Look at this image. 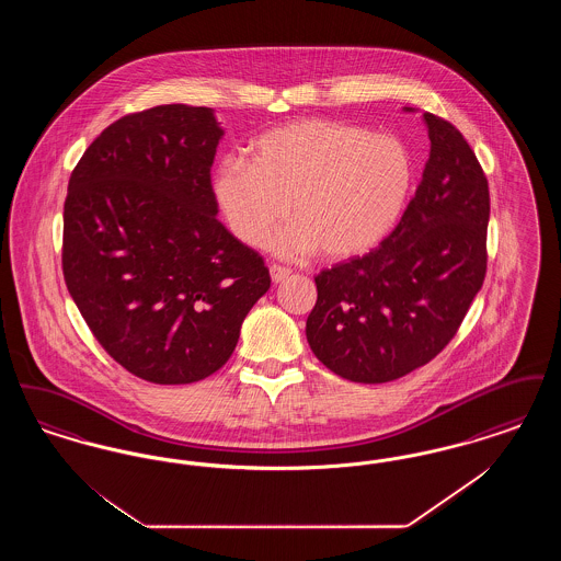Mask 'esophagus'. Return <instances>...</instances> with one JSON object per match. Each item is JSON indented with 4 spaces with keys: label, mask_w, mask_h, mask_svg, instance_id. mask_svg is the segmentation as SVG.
I'll list each match as a JSON object with an SVG mask.
<instances>
[{
    "label": "esophagus",
    "mask_w": 561,
    "mask_h": 561,
    "mask_svg": "<svg viewBox=\"0 0 561 561\" xmlns=\"http://www.w3.org/2000/svg\"><path fill=\"white\" fill-rule=\"evenodd\" d=\"M268 273H271V279H273L275 284H279V282H284V279L290 275V268L282 267V265H271Z\"/></svg>",
    "instance_id": "esophagus-1"
}]
</instances>
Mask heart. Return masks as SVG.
<instances>
[{
  "label": "heart",
  "mask_w": 561,
  "mask_h": 561,
  "mask_svg": "<svg viewBox=\"0 0 561 561\" xmlns=\"http://www.w3.org/2000/svg\"><path fill=\"white\" fill-rule=\"evenodd\" d=\"M414 160L400 138L362 126L305 117L259 136L252 163L227 158L213 179V195L238 240L263 245L288 216L293 222L271 245L282 256L328 261L368 254L405 210Z\"/></svg>",
  "instance_id": "1"
}]
</instances>
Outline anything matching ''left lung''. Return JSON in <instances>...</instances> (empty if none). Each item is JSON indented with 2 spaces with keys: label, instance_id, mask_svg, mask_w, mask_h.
<instances>
[{
  "label": "left lung",
  "instance_id": "8db88e82",
  "mask_svg": "<svg viewBox=\"0 0 561 561\" xmlns=\"http://www.w3.org/2000/svg\"><path fill=\"white\" fill-rule=\"evenodd\" d=\"M423 119L428 160L393 233L316 277L309 347L353 382H389L428 364L453 341L485 277V174L450 122Z\"/></svg>",
  "mask_w": 561,
  "mask_h": 561
}]
</instances>
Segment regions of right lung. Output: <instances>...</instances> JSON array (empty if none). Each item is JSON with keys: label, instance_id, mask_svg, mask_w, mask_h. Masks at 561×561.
Returning <instances> with one entry per match:
<instances>
[{"label": "right lung", "instance_id": "right-lung-1", "mask_svg": "<svg viewBox=\"0 0 561 561\" xmlns=\"http://www.w3.org/2000/svg\"><path fill=\"white\" fill-rule=\"evenodd\" d=\"M213 108L130 113L85 149L69 179L62 273L108 355L156 385L227 364L271 286L263 256L216 218Z\"/></svg>", "mask_w": 561, "mask_h": 561}]
</instances>
